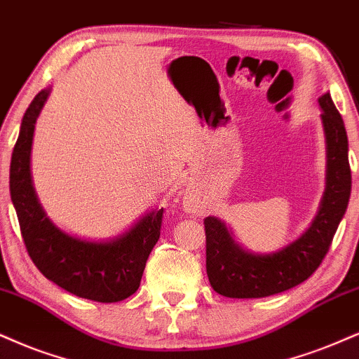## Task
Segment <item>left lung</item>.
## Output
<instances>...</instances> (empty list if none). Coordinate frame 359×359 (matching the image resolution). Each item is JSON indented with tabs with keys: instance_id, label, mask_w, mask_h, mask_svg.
Returning <instances> with one entry per match:
<instances>
[{
	"instance_id": "8db88e82",
	"label": "left lung",
	"mask_w": 359,
	"mask_h": 359,
	"mask_svg": "<svg viewBox=\"0 0 359 359\" xmlns=\"http://www.w3.org/2000/svg\"><path fill=\"white\" fill-rule=\"evenodd\" d=\"M318 101L328 149L326 189L320 213L302 238L271 255L248 253L234 243L224 223L213 216L205 218L206 273L216 293L226 298H264L283 293L306 281L330 251L351 194V168L341 114L330 93Z\"/></svg>"
}]
</instances>
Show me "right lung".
<instances>
[{
  "label": "right lung",
  "instance_id": "right-lung-1",
  "mask_svg": "<svg viewBox=\"0 0 359 359\" xmlns=\"http://www.w3.org/2000/svg\"><path fill=\"white\" fill-rule=\"evenodd\" d=\"M48 95L50 90L39 91L26 109L10 166L11 200L26 251L44 278L69 293L98 303L121 302L140 287L165 210L151 211L108 243L78 240L57 229L39 206L29 175L34 123Z\"/></svg>",
  "mask_w": 359,
  "mask_h": 359
}]
</instances>
